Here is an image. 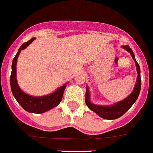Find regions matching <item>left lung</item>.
<instances>
[{"instance_id": "1", "label": "left lung", "mask_w": 153, "mask_h": 153, "mask_svg": "<svg viewBox=\"0 0 153 153\" xmlns=\"http://www.w3.org/2000/svg\"><path fill=\"white\" fill-rule=\"evenodd\" d=\"M128 52L131 53V56H132L133 59L135 62L137 67V73H138V76H137V83H135V88L134 91H132L131 94L129 95L128 97L123 100L122 101L117 103V104L112 105V106H98V105H95L91 103L89 99L90 97V93L88 87H87V91H86V95H85V102L87 107L91 109V111H94L96 114H98L100 117H103L104 119H108V120H112V119H116L118 118L121 116L123 115L125 112L127 111L128 110L130 109L133 104L136 101L137 98L139 95L141 90V75H140V67H139V63L137 62L135 60V55L133 53L132 50L128 45H125L124 46Z\"/></svg>"}]
</instances>
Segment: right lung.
Wrapping results in <instances>:
<instances>
[{"label": "right lung", "instance_id": "1", "mask_svg": "<svg viewBox=\"0 0 153 153\" xmlns=\"http://www.w3.org/2000/svg\"><path fill=\"white\" fill-rule=\"evenodd\" d=\"M35 39H36L35 38H32L29 41L23 43L22 46L18 49L16 56L13 59L12 66H11L12 70H11L10 81H11V91H12L13 95H14L16 100L18 102V104H20L21 106L28 112L40 114V113L45 112L52 109V108H55V107H56L61 102L63 92L66 89V85L64 84L63 86L59 87L53 94L46 95V96L37 97L26 94L25 93L23 92L19 88L16 79V64L18 55L20 54V52L22 51V49H24L25 48H26Z\"/></svg>", "mask_w": 153, "mask_h": 153}]
</instances>
